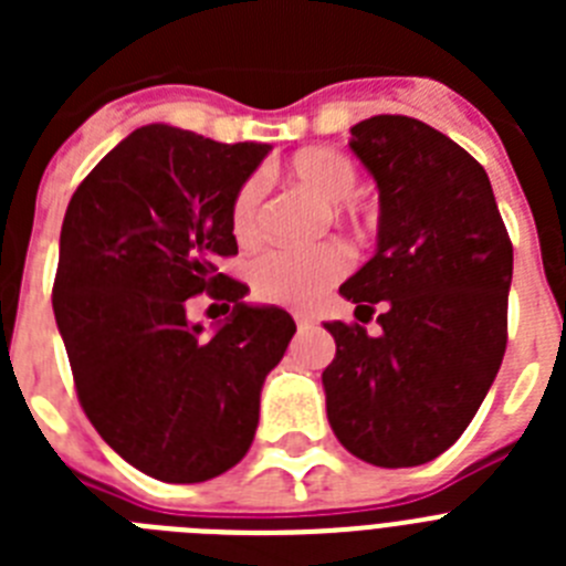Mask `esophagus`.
I'll list each match as a JSON object with an SVG mask.
<instances>
[{
  "instance_id": "esophagus-1",
  "label": "esophagus",
  "mask_w": 566,
  "mask_h": 566,
  "mask_svg": "<svg viewBox=\"0 0 566 566\" xmlns=\"http://www.w3.org/2000/svg\"><path fill=\"white\" fill-rule=\"evenodd\" d=\"M294 323H297V328H308V326H312V323H314V319L312 317H308V314H294Z\"/></svg>"
}]
</instances>
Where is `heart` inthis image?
Instances as JSON below:
<instances>
[{
  "mask_svg": "<svg viewBox=\"0 0 566 566\" xmlns=\"http://www.w3.org/2000/svg\"><path fill=\"white\" fill-rule=\"evenodd\" d=\"M289 178L306 192L317 195L319 201L334 207V214H343L348 198L357 192V164L345 153L332 147L303 149L289 164ZM232 234L240 247L258 243L263 232V181L249 178L238 187L232 198ZM352 266V254L343 243L328 240L308 249H272L260 254L249 269L252 289L260 300L280 303V306H312Z\"/></svg>",
  "mask_w": 566,
  "mask_h": 566,
  "instance_id": "obj_1",
  "label": "heart"
}]
</instances>
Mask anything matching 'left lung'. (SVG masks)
I'll use <instances>...</instances> for the list:
<instances>
[{
	"mask_svg": "<svg viewBox=\"0 0 566 566\" xmlns=\"http://www.w3.org/2000/svg\"><path fill=\"white\" fill-rule=\"evenodd\" d=\"M352 149L379 187L374 254L339 294L382 334L326 323L323 371L332 431L377 468H413L464 433L507 348L513 243L482 164L408 115L352 127Z\"/></svg>",
	"mask_w": 566,
	"mask_h": 566,
	"instance_id": "1",
	"label": "left lung"
}]
</instances>
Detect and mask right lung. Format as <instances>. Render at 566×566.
<instances>
[{
  "instance_id": "right-lung-1",
  "label": "right lung",
  "mask_w": 566,
  "mask_h": 566,
  "mask_svg": "<svg viewBox=\"0 0 566 566\" xmlns=\"http://www.w3.org/2000/svg\"><path fill=\"white\" fill-rule=\"evenodd\" d=\"M269 149L149 124L64 212L53 314L78 402L118 457L161 482H207L247 457L263 379L297 332L214 266L238 254L229 209ZM203 291L233 312L212 338L186 317Z\"/></svg>"
}]
</instances>
